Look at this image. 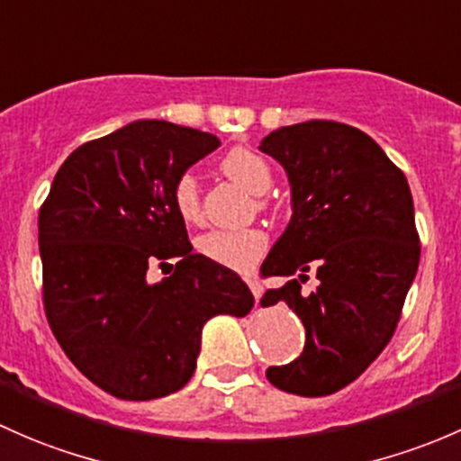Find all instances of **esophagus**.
<instances>
[{"instance_id": "34e87169", "label": "esophagus", "mask_w": 461, "mask_h": 461, "mask_svg": "<svg viewBox=\"0 0 461 461\" xmlns=\"http://www.w3.org/2000/svg\"><path fill=\"white\" fill-rule=\"evenodd\" d=\"M246 284H249V288H250V293H253V295H255V300L259 302V297H262V293H264L262 282H259V279L255 277V275H249V277H246Z\"/></svg>"}]
</instances>
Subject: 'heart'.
I'll use <instances>...</instances> for the list:
<instances>
[{"label":"heart","instance_id":"1","mask_svg":"<svg viewBox=\"0 0 461 461\" xmlns=\"http://www.w3.org/2000/svg\"><path fill=\"white\" fill-rule=\"evenodd\" d=\"M221 170L229 175L232 182H237L253 195H264L270 184H273L268 161L255 150L244 149V146H237L221 159ZM173 203L175 211L184 221L199 220L202 206H199V188L193 175H182L175 182ZM195 246L199 253L211 259V262L229 266V268L235 270H246L262 258L266 246H268V237L262 229H215L199 235Z\"/></svg>","mask_w":461,"mask_h":461}]
</instances>
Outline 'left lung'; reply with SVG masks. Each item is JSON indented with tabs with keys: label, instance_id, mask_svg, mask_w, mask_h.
Instances as JSON below:
<instances>
[{
	"label": "left lung",
	"instance_id": "obj_1",
	"mask_svg": "<svg viewBox=\"0 0 461 461\" xmlns=\"http://www.w3.org/2000/svg\"><path fill=\"white\" fill-rule=\"evenodd\" d=\"M259 150L284 166L293 215L264 259L288 282L262 306L286 302L306 329L303 353L270 366L273 386L321 397L348 386L377 359L400 321L420 266L408 182L359 128L312 120L266 135ZM321 284L301 293L307 273Z\"/></svg>",
	"mask_w": 461,
	"mask_h": 461
}]
</instances>
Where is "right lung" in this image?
<instances>
[{
	"instance_id": "obj_1",
	"label": "right lung",
	"mask_w": 461,
	"mask_h": 461,
	"mask_svg": "<svg viewBox=\"0 0 461 461\" xmlns=\"http://www.w3.org/2000/svg\"><path fill=\"white\" fill-rule=\"evenodd\" d=\"M221 141L164 120L131 122L79 146L40 211L44 308L70 362L102 391L146 402L186 386L211 317L255 297L226 266L193 253L173 186ZM176 259L161 283L148 264Z\"/></svg>"
}]
</instances>
